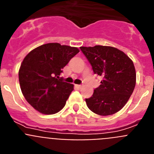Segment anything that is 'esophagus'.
Segmentation results:
<instances>
[{
  "instance_id": "34e87169",
  "label": "esophagus",
  "mask_w": 154,
  "mask_h": 154,
  "mask_svg": "<svg viewBox=\"0 0 154 154\" xmlns=\"http://www.w3.org/2000/svg\"><path fill=\"white\" fill-rule=\"evenodd\" d=\"M75 86L77 87L78 89H81L82 86V85H75Z\"/></svg>"
}]
</instances>
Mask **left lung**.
Listing matches in <instances>:
<instances>
[{"mask_svg":"<svg viewBox=\"0 0 154 154\" xmlns=\"http://www.w3.org/2000/svg\"><path fill=\"white\" fill-rule=\"evenodd\" d=\"M95 74L102 76L100 85L85 99L87 106L100 116H109L124 106L136 85L133 61L120 50L110 46L80 47Z\"/></svg>","mask_w":154,"mask_h":154,"instance_id":"left-lung-1","label":"left lung"}]
</instances>
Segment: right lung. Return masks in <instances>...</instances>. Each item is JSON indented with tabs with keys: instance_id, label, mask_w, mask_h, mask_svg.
<instances>
[{
	"instance_id": "add662e5",
	"label": "right lung",
	"mask_w": 154,
	"mask_h": 154,
	"mask_svg": "<svg viewBox=\"0 0 154 154\" xmlns=\"http://www.w3.org/2000/svg\"><path fill=\"white\" fill-rule=\"evenodd\" d=\"M79 52L77 48L59 43L42 45L24 58L18 77L28 103L43 114H55L65 106L73 91L72 84L59 75L62 69Z\"/></svg>"
}]
</instances>
